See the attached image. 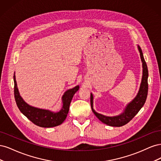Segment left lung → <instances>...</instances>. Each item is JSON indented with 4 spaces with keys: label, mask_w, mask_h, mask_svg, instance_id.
<instances>
[{
    "label": "left lung",
    "mask_w": 161,
    "mask_h": 161,
    "mask_svg": "<svg viewBox=\"0 0 161 161\" xmlns=\"http://www.w3.org/2000/svg\"><path fill=\"white\" fill-rule=\"evenodd\" d=\"M138 50L140 52L141 61L142 63V80H141L140 89L137 95L132 101L125 106L122 113L118 115L115 116H107L97 113L93 109V95L91 93V105L92 111L97 118L106 125L114 126V127H120V126L128 124L138 113V111L142 108L145 103L146 100H147L148 95V71L147 63L144 60L143 53L139 46H138Z\"/></svg>",
    "instance_id": "8db88e82"
}]
</instances>
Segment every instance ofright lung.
Wrapping results in <instances>:
<instances>
[{"label": "right lung", "instance_id": "right-lung-1", "mask_svg": "<svg viewBox=\"0 0 161 161\" xmlns=\"http://www.w3.org/2000/svg\"><path fill=\"white\" fill-rule=\"evenodd\" d=\"M14 79V94L16 103L21 113L31 121L40 127L52 128L62 124L66 119L69 111L70 104L73 96L79 89V85L68 89L62 97V108L58 111H52L49 109H40L27 103L20 95L17 85L15 73Z\"/></svg>", "mask_w": 161, "mask_h": 161}]
</instances>
